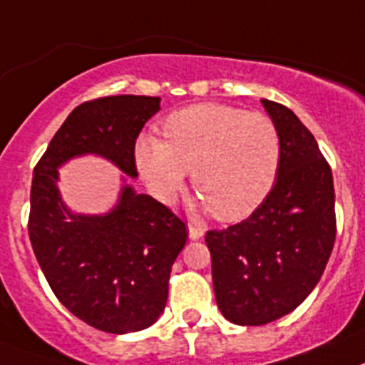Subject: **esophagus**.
I'll return each instance as SVG.
<instances>
[{"instance_id":"obj_1","label":"esophagus","mask_w":365,"mask_h":365,"mask_svg":"<svg viewBox=\"0 0 365 365\" xmlns=\"http://www.w3.org/2000/svg\"><path fill=\"white\" fill-rule=\"evenodd\" d=\"M188 233H190V239H201L205 235V227L203 225H197V224H188Z\"/></svg>"}]
</instances>
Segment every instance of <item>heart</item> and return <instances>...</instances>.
<instances>
[{
  "mask_svg": "<svg viewBox=\"0 0 365 365\" xmlns=\"http://www.w3.org/2000/svg\"><path fill=\"white\" fill-rule=\"evenodd\" d=\"M165 140L141 134L134 158L162 201L182 188L186 173L210 212L235 222L250 216L270 194L279 162L278 126L261 111L203 102L173 111L162 126Z\"/></svg>",
  "mask_w": 365,
  "mask_h": 365,
  "instance_id": "b5f03b06",
  "label": "heart"
}]
</instances>
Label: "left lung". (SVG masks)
Returning a JSON list of instances; mask_svg holds the SVG:
<instances>
[{
  "label": "left lung",
  "instance_id": "left-lung-1",
  "mask_svg": "<svg viewBox=\"0 0 365 365\" xmlns=\"http://www.w3.org/2000/svg\"><path fill=\"white\" fill-rule=\"evenodd\" d=\"M263 106L282 140L276 182L250 218L205 235L216 304L242 327L272 323L300 306L323 276L336 240L330 164L287 106Z\"/></svg>",
  "mask_w": 365,
  "mask_h": 365
}]
</instances>
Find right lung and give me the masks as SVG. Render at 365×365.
<instances>
[{
  "mask_svg": "<svg viewBox=\"0 0 365 365\" xmlns=\"http://www.w3.org/2000/svg\"><path fill=\"white\" fill-rule=\"evenodd\" d=\"M160 110L158 96L115 95L72 110L33 170L27 231L57 300L89 327L138 332L164 312L171 264L185 248L186 224L164 203L123 188L106 216H78L57 192V168L83 153L106 156L135 177L134 145Z\"/></svg>",
  "mask_w": 365,
  "mask_h": 365,
  "instance_id": "add662e5",
  "label": "right lung"
}]
</instances>
